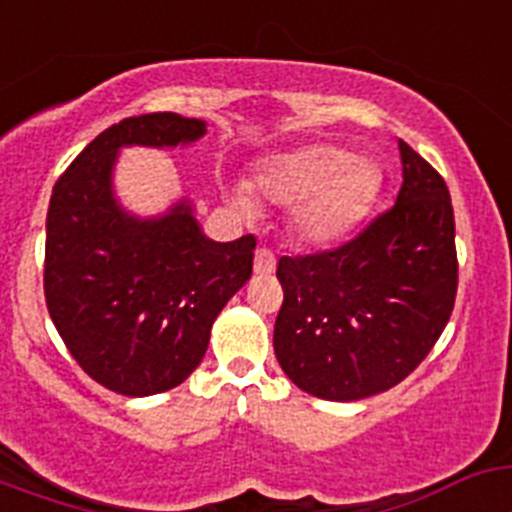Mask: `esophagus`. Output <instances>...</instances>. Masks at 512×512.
Returning a JSON list of instances; mask_svg holds the SVG:
<instances>
[{"label": "esophagus", "instance_id": "34e87169", "mask_svg": "<svg viewBox=\"0 0 512 512\" xmlns=\"http://www.w3.org/2000/svg\"><path fill=\"white\" fill-rule=\"evenodd\" d=\"M274 269H277L274 253H271L269 248H259V251H256V261H253V271H256L259 277H269V274H274Z\"/></svg>", "mask_w": 512, "mask_h": 512}]
</instances>
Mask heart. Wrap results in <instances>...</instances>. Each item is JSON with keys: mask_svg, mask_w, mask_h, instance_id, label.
<instances>
[{"mask_svg": "<svg viewBox=\"0 0 512 512\" xmlns=\"http://www.w3.org/2000/svg\"><path fill=\"white\" fill-rule=\"evenodd\" d=\"M256 189L271 205L292 207L289 228L297 241L323 248L364 223L377 197L379 169L348 148L318 143L261 161ZM233 202L246 215L256 212L246 189H233Z\"/></svg>", "mask_w": 512, "mask_h": 512, "instance_id": "1", "label": "heart"}]
</instances>
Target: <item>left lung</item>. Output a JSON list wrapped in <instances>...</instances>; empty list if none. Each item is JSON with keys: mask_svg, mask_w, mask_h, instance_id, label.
<instances>
[{"mask_svg": "<svg viewBox=\"0 0 512 512\" xmlns=\"http://www.w3.org/2000/svg\"><path fill=\"white\" fill-rule=\"evenodd\" d=\"M400 158L390 210L343 246L279 259L274 354L307 395L351 402L390 390L451 318L459 264L449 187L405 140Z\"/></svg>", "mask_w": 512, "mask_h": 512, "instance_id": "8db88e82", "label": "left lung"}]
</instances>
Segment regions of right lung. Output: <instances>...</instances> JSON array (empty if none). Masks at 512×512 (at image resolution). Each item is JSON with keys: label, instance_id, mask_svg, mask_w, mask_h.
<instances>
[{"label": "right lung", "instance_id": "add662e5", "mask_svg": "<svg viewBox=\"0 0 512 512\" xmlns=\"http://www.w3.org/2000/svg\"><path fill=\"white\" fill-rule=\"evenodd\" d=\"M205 122L176 112L125 117L61 174L45 220V305L76 364L102 387L148 397L200 366L225 302L251 279L256 238L215 243L192 202L140 217L112 192L125 146H187Z\"/></svg>", "mask_w": 512, "mask_h": 512}]
</instances>
